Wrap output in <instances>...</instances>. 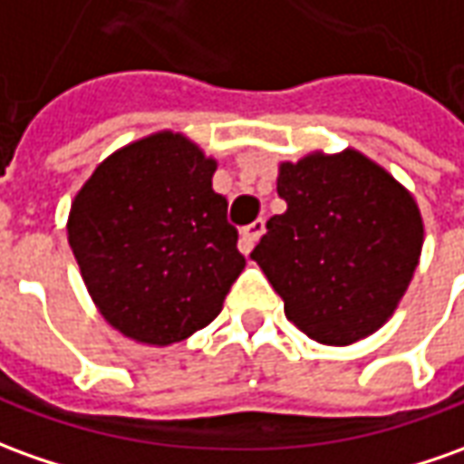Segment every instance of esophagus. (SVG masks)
Returning <instances> with one entry per match:
<instances>
[{"instance_id":"esophagus-1","label":"esophagus","mask_w":464,"mask_h":464,"mask_svg":"<svg viewBox=\"0 0 464 464\" xmlns=\"http://www.w3.org/2000/svg\"><path fill=\"white\" fill-rule=\"evenodd\" d=\"M265 232V219H255L252 225H247L242 232H239V245H242V252L245 255H250L252 247H255V242L263 237Z\"/></svg>"}]
</instances>
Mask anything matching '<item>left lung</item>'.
<instances>
[{
	"mask_svg": "<svg viewBox=\"0 0 464 464\" xmlns=\"http://www.w3.org/2000/svg\"><path fill=\"white\" fill-rule=\"evenodd\" d=\"M287 209L252 250L285 315L325 346H348L394 315L420 265L424 222L407 187L356 149L277 169Z\"/></svg>",
	"mask_w": 464,
	"mask_h": 464,
	"instance_id": "8db88e82",
	"label": "left lung"
}]
</instances>
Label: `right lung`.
<instances>
[{"label": "right lung", "mask_w": 464, "mask_h": 464, "mask_svg": "<svg viewBox=\"0 0 464 464\" xmlns=\"http://www.w3.org/2000/svg\"><path fill=\"white\" fill-rule=\"evenodd\" d=\"M214 171L194 140L159 130L103 159L70 204L82 283L136 343L171 346L212 324L245 270Z\"/></svg>", "instance_id": "obj_1"}]
</instances>
